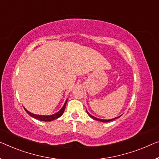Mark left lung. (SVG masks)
I'll return each mask as SVG.
<instances>
[{
	"instance_id": "1",
	"label": "left lung",
	"mask_w": 159,
	"mask_h": 159,
	"mask_svg": "<svg viewBox=\"0 0 159 159\" xmlns=\"http://www.w3.org/2000/svg\"><path fill=\"white\" fill-rule=\"evenodd\" d=\"M86 112H87V113H88V115H89V116L91 117V118H93V119H95V120H99V121H101V122H109V121H111V120H115V119H116V118H119V117H120V116H118V117L114 118H113V119H110V120H103V119H99V118H96V117L93 116H91V114H90V113H89V112H88L87 111H86Z\"/></svg>"
}]
</instances>
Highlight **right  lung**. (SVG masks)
Here are the masks:
<instances>
[{"label": "right lung", "instance_id": "obj_1", "mask_svg": "<svg viewBox=\"0 0 159 159\" xmlns=\"http://www.w3.org/2000/svg\"><path fill=\"white\" fill-rule=\"evenodd\" d=\"M66 103H67V101H66V103H64V105L62 107V108L58 111V113H55V114H53V115H51V116H41V115H35L34 114V113H30L29 111H27L25 108L24 109L26 111L28 115H30V116L34 117L35 119H38V120H42V121H51V120H55L56 118H58L61 116V115L63 114V112H64V110H65V108H66Z\"/></svg>", "mask_w": 159, "mask_h": 159}]
</instances>
